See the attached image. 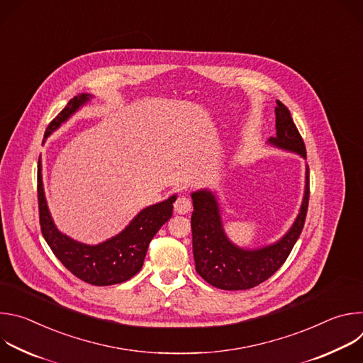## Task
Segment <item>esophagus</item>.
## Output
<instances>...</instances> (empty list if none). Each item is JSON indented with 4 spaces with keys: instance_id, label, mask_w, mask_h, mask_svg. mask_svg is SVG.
I'll use <instances>...</instances> for the list:
<instances>
[{
    "instance_id": "obj_1",
    "label": "esophagus",
    "mask_w": 363,
    "mask_h": 363,
    "mask_svg": "<svg viewBox=\"0 0 363 363\" xmlns=\"http://www.w3.org/2000/svg\"><path fill=\"white\" fill-rule=\"evenodd\" d=\"M174 208L178 214H188L192 210V202L188 196H179L174 203Z\"/></svg>"
}]
</instances>
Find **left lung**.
Instances as JSON below:
<instances>
[{"label": "left lung", "instance_id": "1", "mask_svg": "<svg viewBox=\"0 0 363 363\" xmlns=\"http://www.w3.org/2000/svg\"><path fill=\"white\" fill-rule=\"evenodd\" d=\"M269 143L296 152L306 160L304 142L291 119L290 111L277 100L276 136ZM308 167L300 213L291 228L277 242L248 250L233 244L224 233L220 205L208 189L192 192L194 213L191 217L192 250L196 273L211 286L221 290H248L270 279L287 260L301 234L308 206Z\"/></svg>", "mask_w": 363, "mask_h": 363}]
</instances>
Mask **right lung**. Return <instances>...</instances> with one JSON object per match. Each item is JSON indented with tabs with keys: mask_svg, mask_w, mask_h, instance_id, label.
Masks as SVG:
<instances>
[{
	"mask_svg": "<svg viewBox=\"0 0 363 363\" xmlns=\"http://www.w3.org/2000/svg\"><path fill=\"white\" fill-rule=\"evenodd\" d=\"M90 97L91 96L87 93L73 97L67 103V106L50 122L45 129L44 139L66 122L84 103H87ZM37 196L41 233L48 247L72 274L93 286L123 283L142 269L149 242L172 217V203L177 199V195H172L167 201L146 206L118 235L97 245H87L60 233L51 220L43 189L40 158L37 172Z\"/></svg>",
	"mask_w": 363,
	"mask_h": 363,
	"instance_id": "obj_1",
	"label": "right lung"
}]
</instances>
